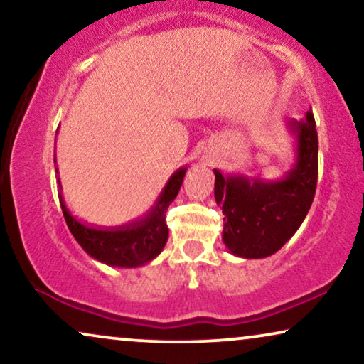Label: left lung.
<instances>
[{
	"instance_id": "obj_1",
	"label": "left lung",
	"mask_w": 364,
	"mask_h": 364,
	"mask_svg": "<svg viewBox=\"0 0 364 364\" xmlns=\"http://www.w3.org/2000/svg\"><path fill=\"white\" fill-rule=\"evenodd\" d=\"M296 137L295 164L285 177L265 181L215 173V202L223 212L222 240L233 255L265 258L280 250L305 220L318 181V134L311 109L288 122Z\"/></svg>"
}]
</instances>
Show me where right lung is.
<instances>
[{"instance_id": "add662e5", "label": "right lung", "mask_w": 364, "mask_h": 364, "mask_svg": "<svg viewBox=\"0 0 364 364\" xmlns=\"http://www.w3.org/2000/svg\"><path fill=\"white\" fill-rule=\"evenodd\" d=\"M56 164V154H54ZM187 167H181L168 178L161 196L142 218L121 227H94L82 223L69 212L64 202L63 193L59 192L63 215L82 250L91 255L94 260L106 263L117 268H136L152 262L162 252L168 238V228L166 223V212L173 198L177 197L186 177ZM58 172V168H56ZM59 188L61 181L58 177Z\"/></svg>"}]
</instances>
